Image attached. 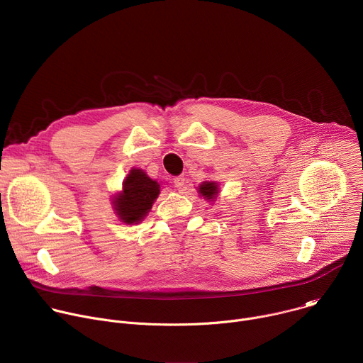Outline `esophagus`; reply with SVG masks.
I'll return each instance as SVG.
<instances>
[{
  "label": "esophagus",
  "instance_id": "esophagus-1",
  "mask_svg": "<svg viewBox=\"0 0 363 363\" xmlns=\"http://www.w3.org/2000/svg\"><path fill=\"white\" fill-rule=\"evenodd\" d=\"M174 186H175L178 191H184V188H185V178H184L182 175L175 177V178H174Z\"/></svg>",
  "mask_w": 363,
  "mask_h": 363
}]
</instances>
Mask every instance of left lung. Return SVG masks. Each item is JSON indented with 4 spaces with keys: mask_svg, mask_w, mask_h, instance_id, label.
Wrapping results in <instances>:
<instances>
[{
    "mask_svg": "<svg viewBox=\"0 0 363 363\" xmlns=\"http://www.w3.org/2000/svg\"><path fill=\"white\" fill-rule=\"evenodd\" d=\"M198 194L202 195V196L206 198V199L214 201V198H216L217 194H218V184H217V182H213V181H211V182L205 181V182H202V184L199 185Z\"/></svg>",
    "mask_w": 363,
    "mask_h": 363,
    "instance_id": "left-lung-1",
    "label": "left lung"
}]
</instances>
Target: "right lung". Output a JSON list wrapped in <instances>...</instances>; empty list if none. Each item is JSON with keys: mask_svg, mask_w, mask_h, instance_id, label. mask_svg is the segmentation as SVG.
<instances>
[{"mask_svg": "<svg viewBox=\"0 0 363 363\" xmlns=\"http://www.w3.org/2000/svg\"><path fill=\"white\" fill-rule=\"evenodd\" d=\"M161 185L150 179L142 169H130L123 181L122 191L113 198V208L119 220L125 224L140 223L158 198Z\"/></svg>", "mask_w": 363, "mask_h": 363, "instance_id": "right-lung-1", "label": "right lung"}]
</instances>
